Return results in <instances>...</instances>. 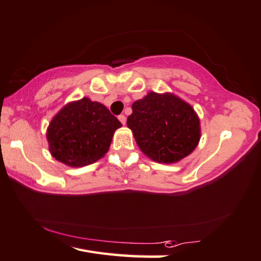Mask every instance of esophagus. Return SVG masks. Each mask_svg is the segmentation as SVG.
I'll list each match as a JSON object with an SVG mask.
<instances>
[{
    "label": "esophagus",
    "mask_w": 261,
    "mask_h": 261,
    "mask_svg": "<svg viewBox=\"0 0 261 261\" xmlns=\"http://www.w3.org/2000/svg\"><path fill=\"white\" fill-rule=\"evenodd\" d=\"M118 120H120V122L122 123L123 125H124L125 123H126V117H125L124 115H120V116H118Z\"/></svg>",
    "instance_id": "obj_1"
}]
</instances>
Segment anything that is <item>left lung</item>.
Masks as SVG:
<instances>
[{
	"label": "left lung",
	"instance_id": "1",
	"mask_svg": "<svg viewBox=\"0 0 261 261\" xmlns=\"http://www.w3.org/2000/svg\"><path fill=\"white\" fill-rule=\"evenodd\" d=\"M126 125L140 150L159 163H176L196 148L200 118L194 108L172 93L149 92L132 103Z\"/></svg>",
	"mask_w": 261,
	"mask_h": 261
}]
</instances>
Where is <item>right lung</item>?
Masks as SVG:
<instances>
[{"mask_svg":"<svg viewBox=\"0 0 261 261\" xmlns=\"http://www.w3.org/2000/svg\"><path fill=\"white\" fill-rule=\"evenodd\" d=\"M121 126L106 106L84 97L67 103L51 120L46 131L49 150L68 167H85L105 156Z\"/></svg>","mask_w":261,"mask_h":261,"instance_id":"obj_1","label":"right lung"}]
</instances>
